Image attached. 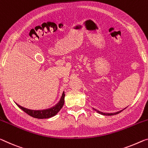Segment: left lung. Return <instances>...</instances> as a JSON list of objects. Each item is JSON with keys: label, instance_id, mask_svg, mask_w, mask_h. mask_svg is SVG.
I'll return each instance as SVG.
<instances>
[{"label": "left lung", "instance_id": "1", "mask_svg": "<svg viewBox=\"0 0 148 148\" xmlns=\"http://www.w3.org/2000/svg\"><path fill=\"white\" fill-rule=\"evenodd\" d=\"M93 109H94V110H95V111H97V112L98 113L101 114H103V115H106V116H112V115L117 114H119L120 112H121L122 111L124 110V109H123V110H120V111H119V112H114V113H104V112H101V111L97 110V109H95V108H93ZM124 109H125V108H124Z\"/></svg>", "mask_w": 148, "mask_h": 148}]
</instances>
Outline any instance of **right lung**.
<instances>
[{
  "label": "right lung",
  "instance_id": "1",
  "mask_svg": "<svg viewBox=\"0 0 148 148\" xmlns=\"http://www.w3.org/2000/svg\"><path fill=\"white\" fill-rule=\"evenodd\" d=\"M64 98H65V92L63 91L62 96L61 97V99L60 101L57 103L55 106H52V107L47 108V109H44V110H30V109H28L26 108H24L23 106H21L19 104H17L20 108H21L22 110L24 111L26 114L28 115L31 116L36 119H49L53 116L57 114L59 111H60L61 108L63 107V104H64Z\"/></svg>",
  "mask_w": 148,
  "mask_h": 148
}]
</instances>
